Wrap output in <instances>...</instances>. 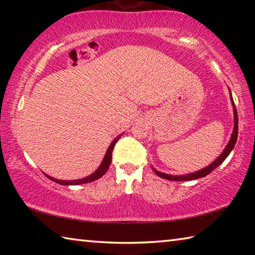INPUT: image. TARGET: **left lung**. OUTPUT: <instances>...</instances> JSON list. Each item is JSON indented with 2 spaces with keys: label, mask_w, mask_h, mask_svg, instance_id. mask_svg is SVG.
I'll list each match as a JSON object with an SVG mask.
<instances>
[{
  "label": "left lung",
  "mask_w": 255,
  "mask_h": 255,
  "mask_svg": "<svg viewBox=\"0 0 255 255\" xmlns=\"http://www.w3.org/2000/svg\"><path fill=\"white\" fill-rule=\"evenodd\" d=\"M231 101L233 103V108H234V129H233V133H232L231 139H230V141H228V144L225 147V149L223 150V153L219 155V156L216 158L213 163L209 164V165L207 167H205V169L199 170L197 172H193V173H189V174H185V175H171V174L162 173V172H158L155 169H153L155 173H156V175L161 176V178H163V179L171 180V181H190V180H196V179L204 178V176L208 175L211 171H214L216 167L221 165V164L224 161H225L228 155H230V153L232 152V149L234 148V146L236 144V140H237V135H239V118H237L236 107H235L234 101H233L232 96H231Z\"/></svg>",
  "instance_id": "8db88e82"
}]
</instances>
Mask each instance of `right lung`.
<instances>
[{
	"mask_svg": "<svg viewBox=\"0 0 255 255\" xmlns=\"http://www.w3.org/2000/svg\"><path fill=\"white\" fill-rule=\"evenodd\" d=\"M123 135V133H122ZM122 135H119L115 138L114 140H112V143L110 144L109 148L107 149V153L105 155V157H103V161L100 164V166L98 167V170L92 173L91 175L86 176L84 179H80V180H73V181H63V180H57V179H54L51 178V176L45 174L47 178L50 179L51 181H54L56 183H59V184H63V185H76V184H83V183H89V182H92V181H96L98 179H100L101 176H103L106 174V172L109 169V165L111 163V155H112V150L115 148V145L117 141L119 140V138L122 137Z\"/></svg>",
	"mask_w": 255,
	"mask_h": 255,
	"instance_id": "obj_1",
	"label": "right lung"
}]
</instances>
